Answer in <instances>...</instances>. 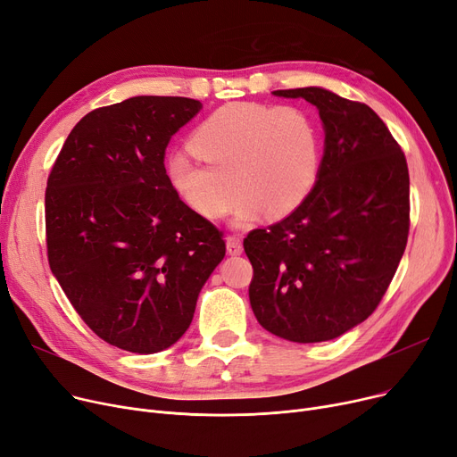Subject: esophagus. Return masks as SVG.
I'll use <instances>...</instances> for the list:
<instances>
[{
  "label": "esophagus",
  "mask_w": 457,
  "mask_h": 457,
  "mask_svg": "<svg viewBox=\"0 0 457 457\" xmlns=\"http://www.w3.org/2000/svg\"><path fill=\"white\" fill-rule=\"evenodd\" d=\"M242 251H244V244H242L240 237L228 236V237H227V253L232 254V256H236V254H242Z\"/></svg>",
  "instance_id": "1"
}]
</instances>
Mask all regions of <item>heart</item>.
<instances>
[{
	"instance_id": "b5f03b06",
	"label": "heart",
	"mask_w": 457,
	"mask_h": 457,
	"mask_svg": "<svg viewBox=\"0 0 457 457\" xmlns=\"http://www.w3.org/2000/svg\"><path fill=\"white\" fill-rule=\"evenodd\" d=\"M189 146L193 154L177 152L167 160L170 189L206 220H220L244 195L236 225L251 223L260 212H294L321 165L320 126L297 105L227 104L195 128Z\"/></svg>"
}]
</instances>
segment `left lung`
Instances as JSON below:
<instances>
[{
  "label": "left lung",
  "instance_id": "left-lung-1",
  "mask_svg": "<svg viewBox=\"0 0 457 457\" xmlns=\"http://www.w3.org/2000/svg\"><path fill=\"white\" fill-rule=\"evenodd\" d=\"M318 107L325 148L318 180L285 220L244 240L249 301L262 328L292 342L333 340L370 316L409 234V170L366 104L321 87L275 91Z\"/></svg>",
  "mask_w": 457,
  "mask_h": 457
}]
</instances>
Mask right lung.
Masks as SVG:
<instances>
[{
    "label": "right lung",
    "mask_w": 457,
    "mask_h": 457,
    "mask_svg": "<svg viewBox=\"0 0 457 457\" xmlns=\"http://www.w3.org/2000/svg\"><path fill=\"white\" fill-rule=\"evenodd\" d=\"M203 104L134 96L87 113L46 186L52 273L89 329L120 350L156 353L189 328L223 232L170 189L165 148Z\"/></svg>",
    "instance_id": "1"
}]
</instances>
